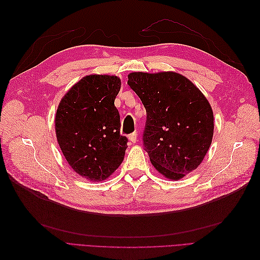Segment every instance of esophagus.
Segmentation results:
<instances>
[{"label":"esophagus","mask_w":260,"mask_h":260,"mask_svg":"<svg viewBox=\"0 0 260 260\" xmlns=\"http://www.w3.org/2000/svg\"><path fill=\"white\" fill-rule=\"evenodd\" d=\"M128 138H129V141L131 143H136L138 141V133L133 132V133H131V135H129Z\"/></svg>","instance_id":"1"}]
</instances>
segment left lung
Masks as SVG:
<instances>
[{
    "instance_id": "1",
    "label": "left lung",
    "mask_w": 260,
    "mask_h": 260,
    "mask_svg": "<svg viewBox=\"0 0 260 260\" xmlns=\"http://www.w3.org/2000/svg\"><path fill=\"white\" fill-rule=\"evenodd\" d=\"M128 84L146 109L143 146L156 170L178 180L198 168L214 136L207 99L177 73H132Z\"/></svg>"
}]
</instances>
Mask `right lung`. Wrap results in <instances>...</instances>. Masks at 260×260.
Returning <instances> with one entry per match:
<instances>
[{
    "label": "right lung",
    "instance_id": "obj_1",
    "mask_svg": "<svg viewBox=\"0 0 260 260\" xmlns=\"http://www.w3.org/2000/svg\"><path fill=\"white\" fill-rule=\"evenodd\" d=\"M120 86L116 76H86L65 94L57 108L55 130L61 152L78 175L91 181L111 176L128 147L115 106Z\"/></svg>",
    "mask_w": 260,
    "mask_h": 260
}]
</instances>
